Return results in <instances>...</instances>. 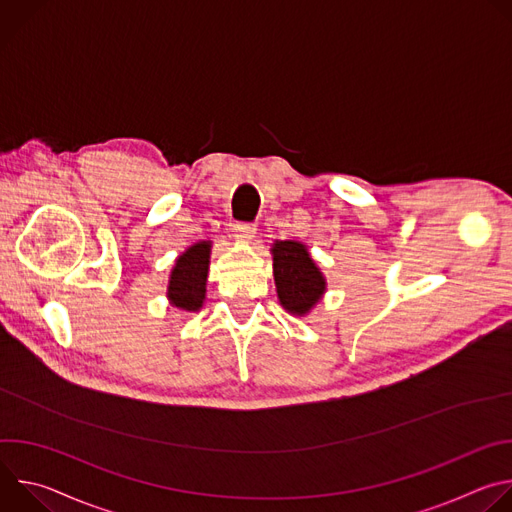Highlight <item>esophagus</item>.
<instances>
[{
	"label": "esophagus",
	"instance_id": "obj_1",
	"mask_svg": "<svg viewBox=\"0 0 512 512\" xmlns=\"http://www.w3.org/2000/svg\"><path fill=\"white\" fill-rule=\"evenodd\" d=\"M233 237L239 243H249L255 237V227L253 225H235L233 227Z\"/></svg>",
	"mask_w": 512,
	"mask_h": 512
}]
</instances>
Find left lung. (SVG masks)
<instances>
[{"mask_svg": "<svg viewBox=\"0 0 512 512\" xmlns=\"http://www.w3.org/2000/svg\"><path fill=\"white\" fill-rule=\"evenodd\" d=\"M273 279L279 306L291 316H308L326 294V277L302 241H273Z\"/></svg>", "mask_w": 512, "mask_h": 512, "instance_id": "1", "label": "left lung"}]
</instances>
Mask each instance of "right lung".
I'll use <instances>...</instances> for the list:
<instances>
[{
    "label": "right lung",
    "mask_w": 512,
    "mask_h": 512,
    "mask_svg": "<svg viewBox=\"0 0 512 512\" xmlns=\"http://www.w3.org/2000/svg\"><path fill=\"white\" fill-rule=\"evenodd\" d=\"M210 253L212 241H198L176 257L166 289V298L170 306L184 312L202 310L206 300Z\"/></svg>",
    "instance_id": "right-lung-1"
}]
</instances>
